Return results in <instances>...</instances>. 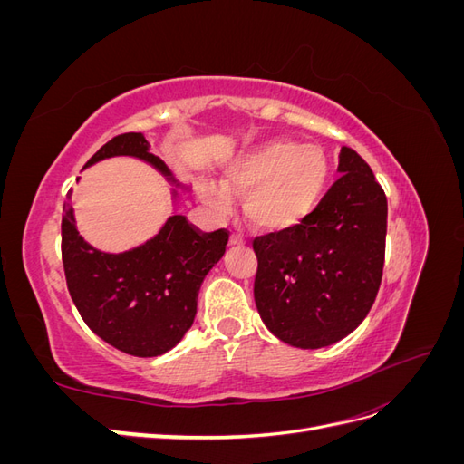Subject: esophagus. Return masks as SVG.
Masks as SVG:
<instances>
[{"mask_svg":"<svg viewBox=\"0 0 464 464\" xmlns=\"http://www.w3.org/2000/svg\"><path fill=\"white\" fill-rule=\"evenodd\" d=\"M244 242H246V237H244L242 234H232V236H230V244H232V246L244 244Z\"/></svg>","mask_w":464,"mask_h":464,"instance_id":"esophagus-1","label":"esophagus"}]
</instances>
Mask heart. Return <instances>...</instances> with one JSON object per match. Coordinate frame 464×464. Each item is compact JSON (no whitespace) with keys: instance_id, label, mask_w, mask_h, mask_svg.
Masks as SVG:
<instances>
[{"instance_id":"obj_1","label":"heart","mask_w":464,"mask_h":464,"mask_svg":"<svg viewBox=\"0 0 464 464\" xmlns=\"http://www.w3.org/2000/svg\"><path fill=\"white\" fill-rule=\"evenodd\" d=\"M331 178V160L319 145L269 139L222 164V184L201 179V199L227 213L232 193H244V215L259 230L286 232L310 217Z\"/></svg>"}]
</instances>
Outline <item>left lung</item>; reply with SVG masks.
Instances as JSON below:
<instances>
[{
	"instance_id": "8db88e82",
	"label": "left lung",
	"mask_w": 464,
	"mask_h": 464,
	"mask_svg": "<svg viewBox=\"0 0 464 464\" xmlns=\"http://www.w3.org/2000/svg\"><path fill=\"white\" fill-rule=\"evenodd\" d=\"M339 172L296 228L254 240L257 312L266 329L296 348L344 339L366 319L382 285L385 191L353 149L343 147Z\"/></svg>"
}]
</instances>
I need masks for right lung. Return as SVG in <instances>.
Returning <instances> with one entry per match:
<instances>
[{
	"label": "right lung",
	"instance_id": "1",
	"mask_svg": "<svg viewBox=\"0 0 464 464\" xmlns=\"http://www.w3.org/2000/svg\"><path fill=\"white\" fill-rule=\"evenodd\" d=\"M110 157L141 159L176 184L141 133L110 139L85 168ZM228 236L227 228L201 232L186 217L174 215L143 246L104 254L79 236L73 207L65 201L62 261L67 290L82 321L102 341L131 356H160L193 325L201 283L227 251Z\"/></svg>",
	"mask_w": 464,
	"mask_h": 464
}]
</instances>
